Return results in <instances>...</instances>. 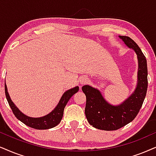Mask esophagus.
Wrapping results in <instances>:
<instances>
[{
	"instance_id": "esophagus-1",
	"label": "esophagus",
	"mask_w": 156,
	"mask_h": 156,
	"mask_svg": "<svg viewBox=\"0 0 156 156\" xmlns=\"http://www.w3.org/2000/svg\"><path fill=\"white\" fill-rule=\"evenodd\" d=\"M88 78H86V77H84V78H82L80 80V83L81 84H85L88 82Z\"/></svg>"
}]
</instances>
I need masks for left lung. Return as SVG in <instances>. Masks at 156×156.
Instances as JSON below:
<instances>
[{
  "label": "left lung",
  "mask_w": 156,
  "mask_h": 156,
  "mask_svg": "<svg viewBox=\"0 0 156 156\" xmlns=\"http://www.w3.org/2000/svg\"><path fill=\"white\" fill-rule=\"evenodd\" d=\"M125 44L133 49L138 60V83L132 95L119 106L108 104L100 91L91 86H83L82 90L86 96L85 114L90 125L98 129L117 130L133 121L139 113L147 89V60L135 42L127 36H119Z\"/></svg>",
  "instance_id": "left-lung-1"
}]
</instances>
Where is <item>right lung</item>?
Instances as JSON below:
<instances>
[{"label":"right lung","mask_w":156,"mask_h":156,"mask_svg":"<svg viewBox=\"0 0 156 156\" xmlns=\"http://www.w3.org/2000/svg\"><path fill=\"white\" fill-rule=\"evenodd\" d=\"M78 90H79L78 86H76V87L73 88L68 90L64 93L62 98H60V102H59L58 106L55 107V109L52 112H50V114L44 116V117L39 118H32L27 117V116L24 115L23 113H21L16 106L14 105V104L13 103V101L10 98L9 93L7 91L6 85L5 83V97H6L10 107L12 110L15 117L19 120H20L21 122H22L23 124H25L26 125L37 129H50V128H52L58 125L60 122L61 119H62V116H63L64 109L66 107L67 103L68 102L69 99L71 98V96L74 94L78 92Z\"/></svg>","instance_id":"right-lung-1"}]
</instances>
